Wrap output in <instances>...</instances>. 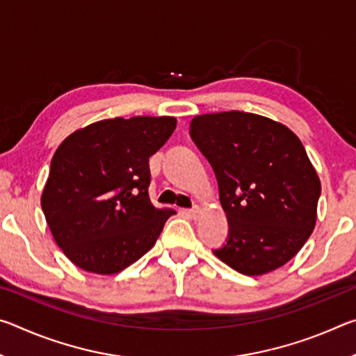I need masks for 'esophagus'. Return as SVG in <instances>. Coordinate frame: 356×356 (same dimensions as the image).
Returning a JSON list of instances; mask_svg holds the SVG:
<instances>
[{
  "label": "esophagus",
  "mask_w": 356,
  "mask_h": 356,
  "mask_svg": "<svg viewBox=\"0 0 356 356\" xmlns=\"http://www.w3.org/2000/svg\"><path fill=\"white\" fill-rule=\"evenodd\" d=\"M185 213L188 215V216H191L193 220H196L197 216H200V213H201V207H200V206H195V207H193V209L185 210Z\"/></svg>",
  "instance_id": "obj_1"
}]
</instances>
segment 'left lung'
Segmentation results:
<instances>
[{
  "label": "left lung",
  "instance_id": "1",
  "mask_svg": "<svg viewBox=\"0 0 356 356\" xmlns=\"http://www.w3.org/2000/svg\"><path fill=\"white\" fill-rule=\"evenodd\" d=\"M190 136L213 168L229 225L215 254L248 276L291 261L316 226L321 196V180L298 136L243 111L193 118Z\"/></svg>",
  "mask_w": 356,
  "mask_h": 356
}]
</instances>
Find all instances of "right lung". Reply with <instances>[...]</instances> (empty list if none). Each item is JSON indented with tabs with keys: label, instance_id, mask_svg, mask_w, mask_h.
<instances>
[{
	"label": "right lung",
	"instance_id": "add662e5",
	"mask_svg": "<svg viewBox=\"0 0 356 356\" xmlns=\"http://www.w3.org/2000/svg\"><path fill=\"white\" fill-rule=\"evenodd\" d=\"M176 124L170 116L105 119L56 149L40 204L55 242L76 267L119 273L152 248L176 212L149 200V156Z\"/></svg>",
	"mask_w": 356,
	"mask_h": 356
}]
</instances>
